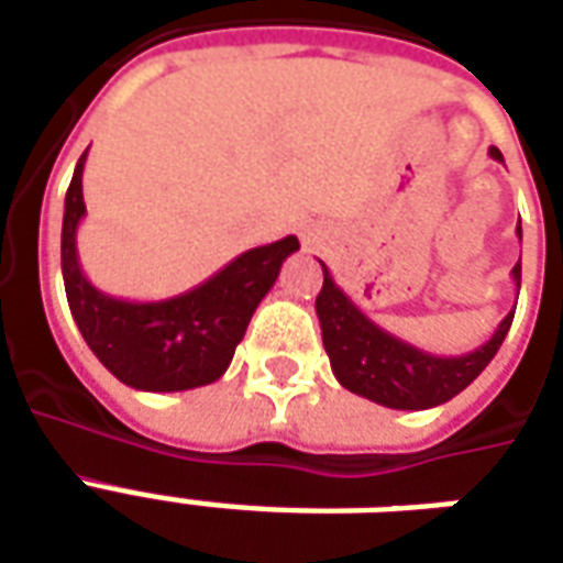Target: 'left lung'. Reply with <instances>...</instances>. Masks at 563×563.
I'll list each match as a JSON object with an SVG mask.
<instances>
[{
    "label": "left lung",
    "instance_id": "8db88e82",
    "mask_svg": "<svg viewBox=\"0 0 563 563\" xmlns=\"http://www.w3.org/2000/svg\"><path fill=\"white\" fill-rule=\"evenodd\" d=\"M492 159L504 162L500 150L492 147ZM521 238V222L516 225ZM512 280L521 286V262L512 268ZM317 317L322 329V343L331 358V371L343 389L362 395L367 401L383 404L391 410H428L437 404L452 401L459 391L479 377L485 365L495 358L507 338L516 310L500 319L492 341L476 346L473 353L443 355L422 353L413 343H404L389 331H383L350 301L338 283L331 280L322 265V289L317 295Z\"/></svg>",
    "mask_w": 563,
    "mask_h": 563
}]
</instances>
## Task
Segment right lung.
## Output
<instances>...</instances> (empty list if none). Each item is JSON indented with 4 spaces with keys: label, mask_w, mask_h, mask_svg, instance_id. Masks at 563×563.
I'll return each instance as SVG.
<instances>
[{
    "label": "right lung",
    "mask_w": 563,
    "mask_h": 563,
    "mask_svg": "<svg viewBox=\"0 0 563 563\" xmlns=\"http://www.w3.org/2000/svg\"><path fill=\"white\" fill-rule=\"evenodd\" d=\"M84 159L66 192L63 213V280L71 317L84 341L120 383L141 391H186L208 386L232 365L234 346L277 280L286 256L298 250L289 234L246 250L210 280L165 301H123L96 289L78 262V225L84 205Z\"/></svg>",
    "instance_id": "right-lung-1"
}]
</instances>
